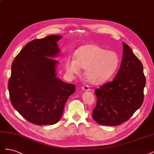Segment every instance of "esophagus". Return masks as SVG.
<instances>
[{
  "mask_svg": "<svg viewBox=\"0 0 154 154\" xmlns=\"http://www.w3.org/2000/svg\"><path fill=\"white\" fill-rule=\"evenodd\" d=\"M82 89H83V91H91L89 87L87 86V85L83 86V87H82Z\"/></svg>",
  "mask_w": 154,
  "mask_h": 154,
  "instance_id": "esophagus-1",
  "label": "esophagus"
}]
</instances>
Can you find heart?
I'll list each match as a JSON object with an SVG mask.
<instances>
[{"label":"heart","instance_id":"heart-1","mask_svg":"<svg viewBox=\"0 0 154 154\" xmlns=\"http://www.w3.org/2000/svg\"><path fill=\"white\" fill-rule=\"evenodd\" d=\"M74 59L68 58L65 67L68 75L72 77L85 69L84 75L87 81L94 85L102 84L108 81L118 71L120 58L117 53L106 51L94 44L83 45L76 50Z\"/></svg>","mask_w":154,"mask_h":154}]
</instances>
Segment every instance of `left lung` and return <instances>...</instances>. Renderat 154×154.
Here are the masks:
<instances>
[{
  "instance_id": "obj_1",
  "label": "left lung",
  "mask_w": 154,
  "mask_h": 154,
  "mask_svg": "<svg viewBox=\"0 0 154 154\" xmlns=\"http://www.w3.org/2000/svg\"><path fill=\"white\" fill-rule=\"evenodd\" d=\"M119 71L111 82L95 90L97 103L92 118L102 125L117 126L127 121L143 104L146 79L142 63L123 43Z\"/></svg>"
}]
</instances>
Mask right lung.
I'll return each mask as SVG.
<instances>
[{"mask_svg": "<svg viewBox=\"0 0 154 154\" xmlns=\"http://www.w3.org/2000/svg\"><path fill=\"white\" fill-rule=\"evenodd\" d=\"M60 35H50L27 43L11 66L8 90L13 106L29 122L54 125L61 119L69 97L75 91L73 84L57 76L60 54Z\"/></svg>", "mask_w": 154, "mask_h": 154, "instance_id": "obj_1", "label": "right lung"}]
</instances>
